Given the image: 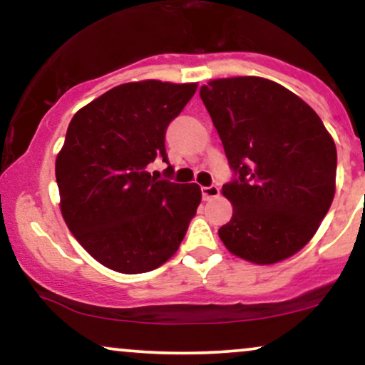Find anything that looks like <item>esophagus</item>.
Masks as SVG:
<instances>
[{"mask_svg": "<svg viewBox=\"0 0 365 365\" xmlns=\"http://www.w3.org/2000/svg\"><path fill=\"white\" fill-rule=\"evenodd\" d=\"M200 192H202V199H204V200H211V199H216V197L220 195V188H217L216 185L202 187V188H200Z\"/></svg>", "mask_w": 365, "mask_h": 365, "instance_id": "obj_1", "label": "esophagus"}]
</instances>
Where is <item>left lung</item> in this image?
Segmentation results:
<instances>
[{"label":"left lung","mask_w":365,"mask_h":365,"mask_svg":"<svg viewBox=\"0 0 365 365\" xmlns=\"http://www.w3.org/2000/svg\"><path fill=\"white\" fill-rule=\"evenodd\" d=\"M200 99L233 170V216L217 232L226 249L255 264L299 252L334 197L336 148L317 113L261 77L211 81Z\"/></svg>","instance_id":"left-lung-1"}]
</instances>
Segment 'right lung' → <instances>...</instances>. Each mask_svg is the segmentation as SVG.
<instances>
[{
  "label": "right lung",
  "instance_id": "obj_1",
  "mask_svg": "<svg viewBox=\"0 0 365 365\" xmlns=\"http://www.w3.org/2000/svg\"><path fill=\"white\" fill-rule=\"evenodd\" d=\"M197 83L130 82L75 113L56 158L61 215L78 244L113 271L156 269L178 250L202 194L197 183L156 178L166 128Z\"/></svg>",
  "mask_w": 365,
  "mask_h": 365
}]
</instances>
